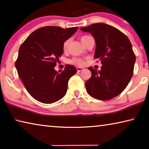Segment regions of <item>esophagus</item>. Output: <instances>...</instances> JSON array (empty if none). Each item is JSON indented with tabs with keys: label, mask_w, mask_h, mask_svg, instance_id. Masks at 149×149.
<instances>
[{
	"label": "esophagus",
	"mask_w": 149,
	"mask_h": 149,
	"mask_svg": "<svg viewBox=\"0 0 149 149\" xmlns=\"http://www.w3.org/2000/svg\"><path fill=\"white\" fill-rule=\"evenodd\" d=\"M77 72H81L82 70H84V68L82 67H77Z\"/></svg>",
	"instance_id": "esophagus-1"
}]
</instances>
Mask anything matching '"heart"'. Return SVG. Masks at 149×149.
Masks as SVG:
<instances>
[{"label": "heart", "instance_id": "b5f03b06", "mask_svg": "<svg viewBox=\"0 0 149 149\" xmlns=\"http://www.w3.org/2000/svg\"><path fill=\"white\" fill-rule=\"evenodd\" d=\"M88 37H90V36H88V35L82 36L81 37V42L83 43L84 42V40H85L86 39H87ZM68 42H69V40H67L66 41H65V42L63 43V49L64 51H66V50L67 49ZM68 62H69V63H70V64H73V65H79V66H82L84 64V60L83 58H73L72 59H70V60H69V61Z\"/></svg>", "mask_w": 149, "mask_h": 149}]
</instances>
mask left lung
<instances>
[{
  "label": "left lung",
  "mask_w": 149,
  "mask_h": 149,
  "mask_svg": "<svg viewBox=\"0 0 149 149\" xmlns=\"http://www.w3.org/2000/svg\"><path fill=\"white\" fill-rule=\"evenodd\" d=\"M80 29L95 38V58L102 65L98 71L88 68L92 75L85 82L86 91L98 100L112 99L125 90L133 74L136 56L131 43L119 30L102 22Z\"/></svg>",
  "instance_id": "8db88e82"
}]
</instances>
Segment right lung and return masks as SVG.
<instances>
[{
  "instance_id": "right-lung-1",
  "label": "right lung",
  "mask_w": 149,
  "mask_h": 149,
  "mask_svg": "<svg viewBox=\"0 0 149 149\" xmlns=\"http://www.w3.org/2000/svg\"><path fill=\"white\" fill-rule=\"evenodd\" d=\"M77 29V26L65 29L54 26L41 27L20 45L15 67L26 91L38 101L53 103L67 93L68 82L77 73V68L66 65L59 72L54 68L63 53V43Z\"/></svg>"
}]
</instances>
